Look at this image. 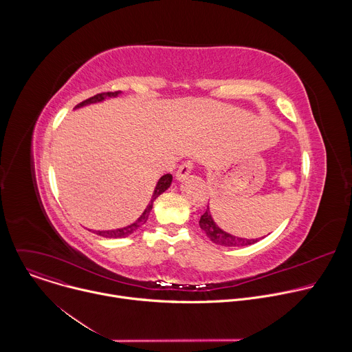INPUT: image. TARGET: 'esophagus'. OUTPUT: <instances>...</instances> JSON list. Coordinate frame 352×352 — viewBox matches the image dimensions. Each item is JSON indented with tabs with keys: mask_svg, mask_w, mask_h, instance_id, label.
Wrapping results in <instances>:
<instances>
[{
	"mask_svg": "<svg viewBox=\"0 0 352 352\" xmlns=\"http://www.w3.org/2000/svg\"><path fill=\"white\" fill-rule=\"evenodd\" d=\"M193 168V163L192 162H184L179 168L177 170V179H185V177L192 171Z\"/></svg>",
	"mask_w": 352,
	"mask_h": 352,
	"instance_id": "34e87169",
	"label": "esophagus"
}]
</instances>
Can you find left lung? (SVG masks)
Wrapping results in <instances>:
<instances>
[{"instance_id": "1", "label": "left lung", "mask_w": 352, "mask_h": 352, "mask_svg": "<svg viewBox=\"0 0 352 352\" xmlns=\"http://www.w3.org/2000/svg\"><path fill=\"white\" fill-rule=\"evenodd\" d=\"M199 226L202 228L206 235L209 236V239L217 245L221 246H246V245H252L255 242H258L259 239H246V238H238L234 236L231 234L224 232L221 228H219L216 226V223L212 219V214L209 212V206L206 209V212L202 214L199 220Z\"/></svg>"}]
</instances>
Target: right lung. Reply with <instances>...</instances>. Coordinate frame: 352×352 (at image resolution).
<instances>
[{
	"label": "right lung",
	"mask_w": 352,
	"mask_h": 352,
	"mask_svg": "<svg viewBox=\"0 0 352 352\" xmlns=\"http://www.w3.org/2000/svg\"><path fill=\"white\" fill-rule=\"evenodd\" d=\"M120 93H121V91H104V93H98V94H96V96H93V97H89V98L83 100V102L79 103L76 107H82V106L90 104V103L102 102V100H104L106 97H116V96H118ZM171 181H173V175H171V174H166V175H163V177L159 179V182H157V185H156V189H155V193H153V196H152V200H150L148 206L144 209L143 214H142L133 224H131V226H128V227H125V228H120V230L96 231V234L100 235V236H106V238H125V236L131 235L133 231H136L142 224H144V223L147 221L148 213H150V210H152V208H153V202H155V200L171 185Z\"/></svg>",
	"instance_id": "add662e5"
}]
</instances>
